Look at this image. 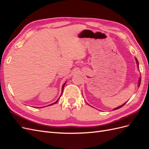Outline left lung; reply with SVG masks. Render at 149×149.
Listing matches in <instances>:
<instances>
[{
	"mask_svg": "<svg viewBox=\"0 0 149 149\" xmlns=\"http://www.w3.org/2000/svg\"><path fill=\"white\" fill-rule=\"evenodd\" d=\"M136 62H137V65H139V62H138V61H137V60L136 59ZM141 78L139 79V86H140V84H141ZM126 104V102L125 103H124V104H123V105H121V106H120L119 107H116V108H115V109H114V110H116V109H119V108H120V107H123V106H124L125 104Z\"/></svg>",
	"mask_w": 149,
	"mask_h": 149,
	"instance_id": "1",
	"label": "left lung"
}]
</instances>
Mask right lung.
Instances as JSON below:
<instances>
[{"label": "right lung", "mask_w": 149, "mask_h": 149, "mask_svg": "<svg viewBox=\"0 0 149 149\" xmlns=\"http://www.w3.org/2000/svg\"><path fill=\"white\" fill-rule=\"evenodd\" d=\"M64 86H65V84H63V88H62V91H63V87H64ZM58 100H59V99H58ZM58 100H57L55 103H53V104H55L56 102H58ZM50 104V105H52V104Z\"/></svg>", "instance_id": "right-lung-1"}]
</instances>
